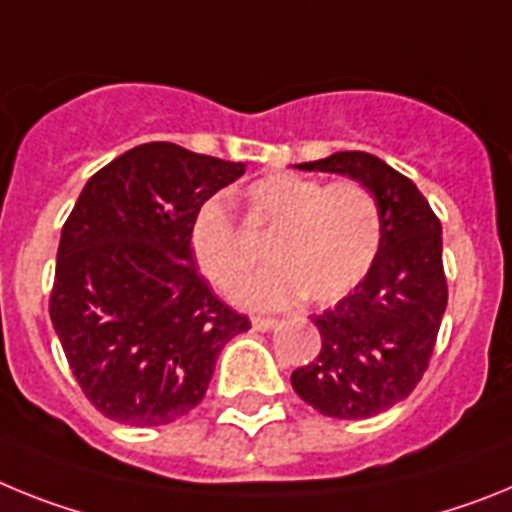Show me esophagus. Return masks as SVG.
I'll use <instances>...</instances> for the list:
<instances>
[{"label":"esophagus","instance_id":"1","mask_svg":"<svg viewBox=\"0 0 512 512\" xmlns=\"http://www.w3.org/2000/svg\"><path fill=\"white\" fill-rule=\"evenodd\" d=\"M275 324H278V319H273V317H252V327H255L257 332L273 330Z\"/></svg>","mask_w":512,"mask_h":512}]
</instances>
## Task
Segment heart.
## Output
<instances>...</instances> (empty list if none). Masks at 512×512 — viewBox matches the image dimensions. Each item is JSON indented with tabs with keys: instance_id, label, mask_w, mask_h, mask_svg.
<instances>
[{
	"instance_id": "obj_1",
	"label": "heart",
	"mask_w": 512,
	"mask_h": 512,
	"mask_svg": "<svg viewBox=\"0 0 512 512\" xmlns=\"http://www.w3.org/2000/svg\"><path fill=\"white\" fill-rule=\"evenodd\" d=\"M244 201L252 229L270 234L268 257L275 265L239 293L242 304L283 306L304 293L314 304H332L366 278L379 255V201L363 182L268 172L244 188ZM190 250L201 273L224 293L242 288L260 262L221 195L195 211Z\"/></svg>"
}]
</instances>
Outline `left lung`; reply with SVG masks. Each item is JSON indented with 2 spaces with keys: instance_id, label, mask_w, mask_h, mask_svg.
I'll list each match as a JSON object with an SVG mask.
<instances>
[{
  "instance_id": "8db88e82",
  "label": "left lung",
  "mask_w": 512,
  "mask_h": 512,
  "mask_svg": "<svg viewBox=\"0 0 512 512\" xmlns=\"http://www.w3.org/2000/svg\"><path fill=\"white\" fill-rule=\"evenodd\" d=\"M299 170L348 175L379 201V255L345 299L311 317L322 350L291 373L317 412L366 420L410 397L430 366L448 304L441 221L410 177L368 151H337Z\"/></svg>"
}]
</instances>
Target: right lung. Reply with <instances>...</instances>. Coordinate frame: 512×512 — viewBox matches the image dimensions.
Returning a JSON list of instances; mask_svg holds the SVG:
<instances>
[{
	"label": "right lung",
	"mask_w": 512,
	"mask_h": 512,
	"mask_svg": "<svg viewBox=\"0 0 512 512\" xmlns=\"http://www.w3.org/2000/svg\"><path fill=\"white\" fill-rule=\"evenodd\" d=\"M242 162L149 141L87 180L61 229L51 311L66 361L102 415L157 428L206 397L221 348L250 319L198 275L190 224Z\"/></svg>",
	"instance_id": "add662e5"
}]
</instances>
